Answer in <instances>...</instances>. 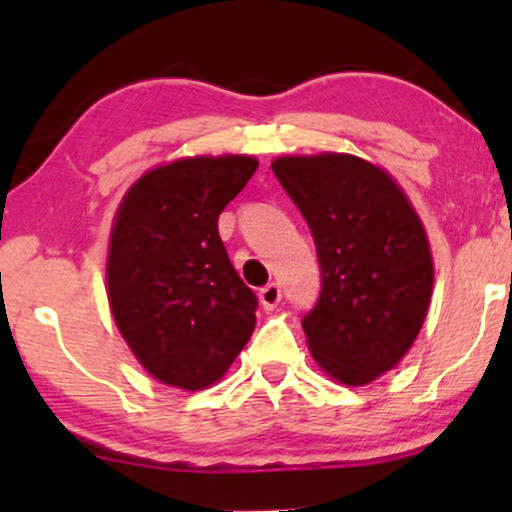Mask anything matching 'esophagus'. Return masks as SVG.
I'll return each instance as SVG.
<instances>
[{
  "mask_svg": "<svg viewBox=\"0 0 512 512\" xmlns=\"http://www.w3.org/2000/svg\"><path fill=\"white\" fill-rule=\"evenodd\" d=\"M258 298H261V305L263 310H275V307L282 303V286L279 284H268L263 286L261 293H258Z\"/></svg>",
  "mask_w": 512,
  "mask_h": 512,
  "instance_id": "esophagus-1",
  "label": "esophagus"
}]
</instances>
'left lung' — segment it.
<instances>
[{"label": "left lung", "instance_id": "left-lung-1", "mask_svg": "<svg viewBox=\"0 0 512 512\" xmlns=\"http://www.w3.org/2000/svg\"><path fill=\"white\" fill-rule=\"evenodd\" d=\"M272 172L317 247L321 291L303 317L314 361L361 387L403 359L431 303L424 226L387 172L347 153L284 156Z\"/></svg>", "mask_w": 512, "mask_h": 512}]
</instances>
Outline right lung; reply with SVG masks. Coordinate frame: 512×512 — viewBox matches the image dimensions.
Masks as SVG:
<instances>
[{
	"label": "right lung",
	"instance_id": "add662e5",
	"mask_svg": "<svg viewBox=\"0 0 512 512\" xmlns=\"http://www.w3.org/2000/svg\"><path fill=\"white\" fill-rule=\"evenodd\" d=\"M251 156L181 158L146 172L118 207L107 286L118 331L163 384H214L247 345L258 300L219 235V214L254 177Z\"/></svg>",
	"mask_w": 512,
	"mask_h": 512
}]
</instances>
